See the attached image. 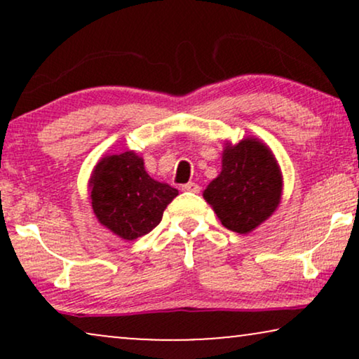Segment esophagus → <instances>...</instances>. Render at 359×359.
Wrapping results in <instances>:
<instances>
[{
  "mask_svg": "<svg viewBox=\"0 0 359 359\" xmlns=\"http://www.w3.org/2000/svg\"><path fill=\"white\" fill-rule=\"evenodd\" d=\"M181 189H183V191H189V193H199L201 186L196 184V183H186V184L181 186Z\"/></svg>",
  "mask_w": 359,
  "mask_h": 359,
  "instance_id": "34e87169",
  "label": "esophagus"
}]
</instances>
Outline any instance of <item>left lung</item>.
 <instances>
[{
  "mask_svg": "<svg viewBox=\"0 0 359 359\" xmlns=\"http://www.w3.org/2000/svg\"><path fill=\"white\" fill-rule=\"evenodd\" d=\"M204 199L224 227L250 233L281 203L283 173L271 149L257 137L225 142L222 170L204 189Z\"/></svg>",
  "mask_w": 359,
  "mask_h": 359,
  "instance_id": "obj_1",
  "label": "left lung"
}]
</instances>
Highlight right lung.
Returning <instances> with one entry per match:
<instances>
[{
	"label": "right lung",
	"mask_w": 359,
	"mask_h": 359,
	"mask_svg": "<svg viewBox=\"0 0 359 359\" xmlns=\"http://www.w3.org/2000/svg\"><path fill=\"white\" fill-rule=\"evenodd\" d=\"M88 189L97 222L124 240L154 230L178 196V189L147 173L144 158L134 150L102 156L91 171Z\"/></svg>",
	"instance_id": "add662e5"
}]
</instances>
